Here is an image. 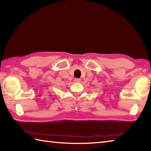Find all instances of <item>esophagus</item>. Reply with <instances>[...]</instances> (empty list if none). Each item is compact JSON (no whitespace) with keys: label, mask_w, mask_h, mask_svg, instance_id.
Returning <instances> with one entry per match:
<instances>
[{"label":"esophagus","mask_w":151,"mask_h":151,"mask_svg":"<svg viewBox=\"0 0 151 151\" xmlns=\"http://www.w3.org/2000/svg\"><path fill=\"white\" fill-rule=\"evenodd\" d=\"M74 81H75V82L76 83H78V82H81V79L80 78H75V80H74Z\"/></svg>","instance_id":"1"}]
</instances>
